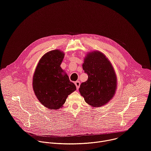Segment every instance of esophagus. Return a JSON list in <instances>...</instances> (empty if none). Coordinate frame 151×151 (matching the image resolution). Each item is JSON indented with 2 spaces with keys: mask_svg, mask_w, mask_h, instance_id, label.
<instances>
[{
  "mask_svg": "<svg viewBox=\"0 0 151 151\" xmlns=\"http://www.w3.org/2000/svg\"><path fill=\"white\" fill-rule=\"evenodd\" d=\"M75 84L76 87V88L78 89V88H79V87H80V84H81L80 82H79V81H76V82H75Z\"/></svg>",
  "mask_w": 151,
  "mask_h": 151,
  "instance_id": "34e87169",
  "label": "esophagus"
}]
</instances>
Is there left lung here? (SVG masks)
<instances>
[{
  "mask_svg": "<svg viewBox=\"0 0 151 151\" xmlns=\"http://www.w3.org/2000/svg\"><path fill=\"white\" fill-rule=\"evenodd\" d=\"M82 68L88 79L79 90L85 102L94 107L106 104L115 95L117 85L111 63L103 54L94 51L86 56Z\"/></svg>",
  "mask_w": 151,
  "mask_h": 151,
  "instance_id": "1",
  "label": "left lung"
}]
</instances>
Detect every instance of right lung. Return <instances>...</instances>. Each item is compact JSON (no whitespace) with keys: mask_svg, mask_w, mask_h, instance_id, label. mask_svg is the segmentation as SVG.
<instances>
[{"mask_svg":"<svg viewBox=\"0 0 151 151\" xmlns=\"http://www.w3.org/2000/svg\"><path fill=\"white\" fill-rule=\"evenodd\" d=\"M64 53L56 50L39 60L33 78V88L39 101L51 109H58L68 96L76 90L75 85L60 67Z\"/></svg>","mask_w":151,"mask_h":151,"instance_id":"add662e5","label":"right lung"}]
</instances>
